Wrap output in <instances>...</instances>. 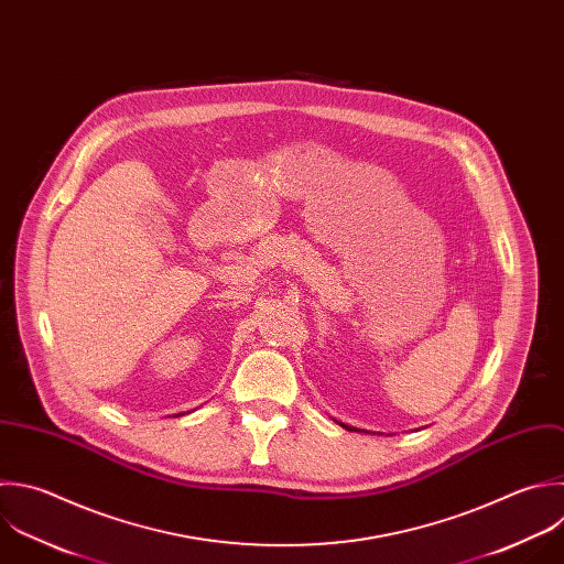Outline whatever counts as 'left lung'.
<instances>
[{"mask_svg": "<svg viewBox=\"0 0 564 564\" xmlns=\"http://www.w3.org/2000/svg\"><path fill=\"white\" fill-rule=\"evenodd\" d=\"M339 425H341V427H346V430H357V427H352V425H344V423H339ZM368 434H370V432H368Z\"/></svg>", "mask_w": 564, "mask_h": 564, "instance_id": "obj_1", "label": "left lung"}]
</instances>
